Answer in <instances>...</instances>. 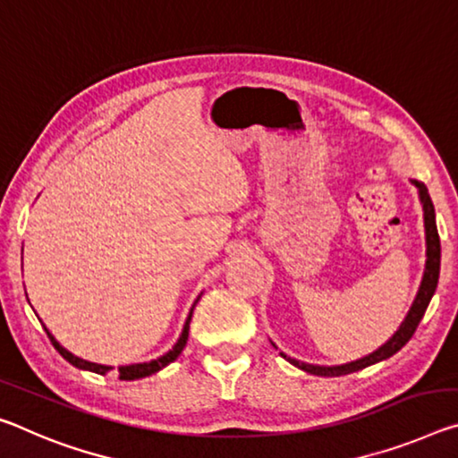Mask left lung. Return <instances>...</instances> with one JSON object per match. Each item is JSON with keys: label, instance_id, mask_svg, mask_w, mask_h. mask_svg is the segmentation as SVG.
Listing matches in <instances>:
<instances>
[{"label": "left lung", "instance_id": "8db88e82", "mask_svg": "<svg viewBox=\"0 0 458 458\" xmlns=\"http://www.w3.org/2000/svg\"><path fill=\"white\" fill-rule=\"evenodd\" d=\"M411 185H416L418 190V198L420 203H422V209H424V230H426V265H424V275H422V281H420V287H418V293L413 297L411 301V308L408 314H405L403 322L399 324V328L394 332V336H391L386 344H381L377 351L369 352L367 357L357 359V360H351V362H344V365H334V367H324V365H310V362H301L297 359L287 357L285 352H279L283 359L292 362L293 367L301 369V371H306L310 375H318V377H340V375H348V373H354V371H360V369L365 367H371L375 362H381L389 357H394L397 351H402V348L408 344V340L413 336V332H416L420 320L424 318V311L428 308V303H430L434 292H437V285H438V275H440V238H438V228H437V214H434V206H432V199H430V193H428L426 185L422 181H416V179H410ZM275 346V344H273ZM277 348V346H275Z\"/></svg>", "mask_w": 458, "mask_h": 458}]
</instances>
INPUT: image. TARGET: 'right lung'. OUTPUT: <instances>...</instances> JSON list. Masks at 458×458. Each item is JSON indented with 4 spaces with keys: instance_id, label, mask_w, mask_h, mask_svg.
Masks as SVG:
<instances>
[{
    "instance_id": "obj_1",
    "label": "right lung",
    "mask_w": 458,
    "mask_h": 458,
    "mask_svg": "<svg viewBox=\"0 0 458 458\" xmlns=\"http://www.w3.org/2000/svg\"><path fill=\"white\" fill-rule=\"evenodd\" d=\"M198 301H199V297H198V300H195V303H198ZM195 303H193V308H195ZM193 308H191V311H190V316H187L183 330H181V336L177 338V343L173 344V348H171L169 352H165L163 357H158V359H155V360H148V362H134V365H122V367H118L120 379H122V381L142 379V377L155 375V373L161 371V369H165L166 365H171V362L175 360L181 352H183V348H185V344H187V336H190V322H191ZM45 330H47V334H48L50 343H53V346L56 348V351L61 352V357H63V359H67L72 367L83 369V371L98 373V375H106L107 371H112V369H114V367H110V365H98V362H89V360H85V359H79V357H75V354L69 352L67 348L61 346L59 340H56V338L53 336V334L48 332L47 326H45Z\"/></svg>"
}]
</instances>
